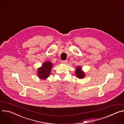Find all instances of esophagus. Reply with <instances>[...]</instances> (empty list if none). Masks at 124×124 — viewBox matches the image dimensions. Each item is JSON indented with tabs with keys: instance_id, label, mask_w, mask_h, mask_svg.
Returning a JSON list of instances; mask_svg holds the SVG:
<instances>
[{
	"instance_id": "esophagus-1",
	"label": "esophagus",
	"mask_w": 124,
	"mask_h": 124,
	"mask_svg": "<svg viewBox=\"0 0 124 124\" xmlns=\"http://www.w3.org/2000/svg\"><path fill=\"white\" fill-rule=\"evenodd\" d=\"M61 62L63 64H67V62H68V61H67V60H62L61 61Z\"/></svg>"
}]
</instances>
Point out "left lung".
Returning a JSON list of instances; mask_svg holds the SVG:
<instances>
[{
	"label": "left lung",
	"mask_w": 124,
	"mask_h": 124,
	"mask_svg": "<svg viewBox=\"0 0 124 124\" xmlns=\"http://www.w3.org/2000/svg\"><path fill=\"white\" fill-rule=\"evenodd\" d=\"M75 73H76V76L78 78H83L85 76V73L82 71V68L80 67H77L76 69V72H75Z\"/></svg>",
	"instance_id": "obj_1"
}]
</instances>
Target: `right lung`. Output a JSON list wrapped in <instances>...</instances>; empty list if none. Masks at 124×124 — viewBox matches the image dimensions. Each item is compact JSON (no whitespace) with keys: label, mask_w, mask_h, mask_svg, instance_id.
I'll return each mask as SVG.
<instances>
[{"label":"right lung","mask_w":124,"mask_h":124,"mask_svg":"<svg viewBox=\"0 0 124 124\" xmlns=\"http://www.w3.org/2000/svg\"><path fill=\"white\" fill-rule=\"evenodd\" d=\"M52 64L49 61L44 63L41 68L38 69V76L41 79H45L49 76Z\"/></svg>","instance_id":"right-lung-1"}]
</instances>
